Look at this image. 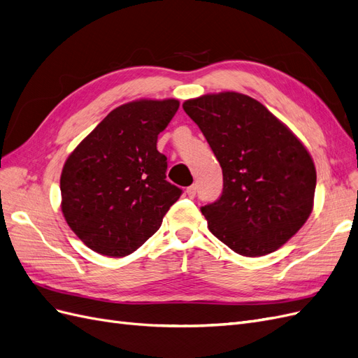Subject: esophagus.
<instances>
[{
  "label": "esophagus",
  "instance_id": "34e87169",
  "mask_svg": "<svg viewBox=\"0 0 358 358\" xmlns=\"http://www.w3.org/2000/svg\"><path fill=\"white\" fill-rule=\"evenodd\" d=\"M185 192H187V196H188V197H191V199H192L194 196H196L197 187H196V185H191V187H188V188H187V191H185Z\"/></svg>",
  "mask_w": 358,
  "mask_h": 358
}]
</instances>
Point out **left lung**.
Returning <instances> with one entry per match:
<instances>
[{"label":"left lung","instance_id":"1","mask_svg":"<svg viewBox=\"0 0 358 358\" xmlns=\"http://www.w3.org/2000/svg\"><path fill=\"white\" fill-rule=\"evenodd\" d=\"M182 107L222 169L220 200L201 208L209 230L243 257L276 251L313 209L317 170L308 149L284 122L245 94H208Z\"/></svg>","mask_w":358,"mask_h":358}]
</instances>
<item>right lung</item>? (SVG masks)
Here are the masks:
<instances>
[{
  "label": "right lung",
  "instance_id": "1",
  "mask_svg": "<svg viewBox=\"0 0 358 358\" xmlns=\"http://www.w3.org/2000/svg\"><path fill=\"white\" fill-rule=\"evenodd\" d=\"M179 101L136 100L116 107L69 155L61 173V210L92 251L125 257L161 227L182 189L166 180L158 134Z\"/></svg>",
  "mask_w": 358,
  "mask_h": 358
}]
</instances>
